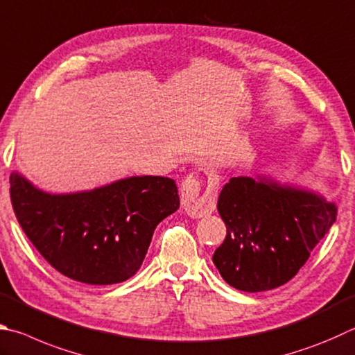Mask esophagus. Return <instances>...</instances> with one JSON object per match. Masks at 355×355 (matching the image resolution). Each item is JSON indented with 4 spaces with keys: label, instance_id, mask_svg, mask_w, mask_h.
I'll use <instances>...</instances> for the list:
<instances>
[{
    "label": "esophagus",
    "instance_id": "esophagus-1",
    "mask_svg": "<svg viewBox=\"0 0 355 355\" xmlns=\"http://www.w3.org/2000/svg\"><path fill=\"white\" fill-rule=\"evenodd\" d=\"M217 183L208 186L205 194H200V180L196 177H186L182 184V205L191 217L209 216L216 209Z\"/></svg>",
    "mask_w": 355,
    "mask_h": 355
}]
</instances>
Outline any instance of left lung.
Returning <instances> with one entry per match:
<instances>
[{"label":"left lung","instance_id":"1","mask_svg":"<svg viewBox=\"0 0 355 355\" xmlns=\"http://www.w3.org/2000/svg\"><path fill=\"white\" fill-rule=\"evenodd\" d=\"M217 211L227 237L212 262L231 287L251 293L292 279L337 220V206L318 192L263 175L231 178Z\"/></svg>","mask_w":355,"mask_h":355}]
</instances>
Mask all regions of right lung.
I'll return each instance as SVG.
<instances>
[{
	"label": "right lung",
	"mask_w": 355,
	"mask_h": 355,
	"mask_svg": "<svg viewBox=\"0 0 355 355\" xmlns=\"http://www.w3.org/2000/svg\"><path fill=\"white\" fill-rule=\"evenodd\" d=\"M24 234L57 272L92 286L127 281L143 263L157 225L180 206L167 177H128L92 191L49 194L10 173Z\"/></svg>",
	"instance_id": "right-lung-1"
}]
</instances>
